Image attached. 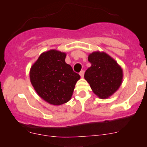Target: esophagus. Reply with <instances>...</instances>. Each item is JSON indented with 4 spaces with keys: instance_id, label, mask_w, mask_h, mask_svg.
<instances>
[{
    "instance_id": "esophagus-1",
    "label": "esophagus",
    "mask_w": 147,
    "mask_h": 147,
    "mask_svg": "<svg viewBox=\"0 0 147 147\" xmlns=\"http://www.w3.org/2000/svg\"><path fill=\"white\" fill-rule=\"evenodd\" d=\"M79 75H80L81 77H82V78H83L84 76V70H82V71L79 72Z\"/></svg>"
}]
</instances>
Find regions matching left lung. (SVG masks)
<instances>
[{
	"label": "left lung",
	"mask_w": 147,
	"mask_h": 147,
	"mask_svg": "<svg viewBox=\"0 0 147 147\" xmlns=\"http://www.w3.org/2000/svg\"><path fill=\"white\" fill-rule=\"evenodd\" d=\"M88 60L91 66L86 71L84 78L99 98H109L122 84V68L115 60L104 52H92L88 55Z\"/></svg>",
	"instance_id": "8db88e82"
}]
</instances>
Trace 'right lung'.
I'll return each mask as SVG.
<instances>
[{
  "label": "right lung",
  "instance_id": "obj_1",
  "mask_svg": "<svg viewBox=\"0 0 147 147\" xmlns=\"http://www.w3.org/2000/svg\"><path fill=\"white\" fill-rule=\"evenodd\" d=\"M66 54L56 50L43 52L30 71L32 85L41 98L61 105L71 98L80 75L65 61Z\"/></svg>",
  "mask_w": 147,
  "mask_h": 147
}]
</instances>
